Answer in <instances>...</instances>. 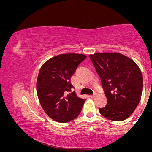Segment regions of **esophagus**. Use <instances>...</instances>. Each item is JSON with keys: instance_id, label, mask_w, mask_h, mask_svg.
<instances>
[{"instance_id": "34e87169", "label": "esophagus", "mask_w": 152, "mask_h": 152, "mask_svg": "<svg viewBox=\"0 0 152 152\" xmlns=\"http://www.w3.org/2000/svg\"><path fill=\"white\" fill-rule=\"evenodd\" d=\"M96 95H97V94H96V93H94L93 95H91L90 97H91V98H95L96 96Z\"/></svg>"}]
</instances>
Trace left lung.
<instances>
[{
  "label": "left lung",
  "instance_id": "obj_1",
  "mask_svg": "<svg viewBox=\"0 0 152 152\" xmlns=\"http://www.w3.org/2000/svg\"><path fill=\"white\" fill-rule=\"evenodd\" d=\"M101 79L107 102L99 112L106 118L122 121L132 114L142 90L140 68L129 57L119 53H96L89 56Z\"/></svg>",
  "mask_w": 152,
  "mask_h": 152
}]
</instances>
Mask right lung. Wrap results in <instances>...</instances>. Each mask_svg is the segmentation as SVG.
Returning a JSON list of instances; mask_svg holds the SVG:
<instances>
[{
	"label": "right lung",
	"mask_w": 152,
	"mask_h": 152,
	"mask_svg": "<svg viewBox=\"0 0 152 152\" xmlns=\"http://www.w3.org/2000/svg\"><path fill=\"white\" fill-rule=\"evenodd\" d=\"M87 56L79 54H63L47 61L40 67L36 81V91L40 103L51 118L67 123L80 114L86 100L79 98L71 77L79 64Z\"/></svg>",
	"instance_id": "right-lung-1"
}]
</instances>
